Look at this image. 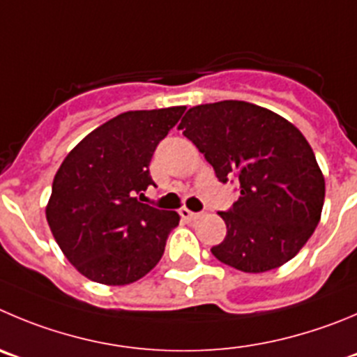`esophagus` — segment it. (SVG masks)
<instances>
[{
    "mask_svg": "<svg viewBox=\"0 0 357 357\" xmlns=\"http://www.w3.org/2000/svg\"><path fill=\"white\" fill-rule=\"evenodd\" d=\"M179 215H181L185 220H190V222H192V220L201 218V213H194V211H190V209H186V208L179 209Z\"/></svg>",
    "mask_w": 357,
    "mask_h": 357,
    "instance_id": "1",
    "label": "esophagus"
}]
</instances>
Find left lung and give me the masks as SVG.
<instances>
[{
	"label": "left lung",
	"mask_w": 357,
	"mask_h": 357,
	"mask_svg": "<svg viewBox=\"0 0 357 357\" xmlns=\"http://www.w3.org/2000/svg\"><path fill=\"white\" fill-rule=\"evenodd\" d=\"M239 199L222 211L227 236L211 254L245 273L291 261L314 234L324 204V176L308 141L282 116L239 100L188 109L178 126Z\"/></svg>",
	"instance_id": "obj_1"
}]
</instances>
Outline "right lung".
I'll return each instance as SVG.
<instances>
[{
  "label": "right lung",
  "mask_w": 357,
  "mask_h": 357,
  "mask_svg": "<svg viewBox=\"0 0 357 357\" xmlns=\"http://www.w3.org/2000/svg\"><path fill=\"white\" fill-rule=\"evenodd\" d=\"M185 107L128 111L86 135L52 181L49 227L65 257L86 278L126 285L162 259L176 211L142 204L155 186L149 162Z\"/></svg>",
  "instance_id": "obj_1"
}]
</instances>
